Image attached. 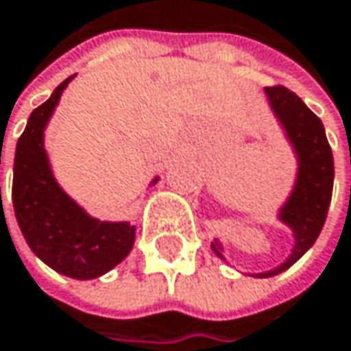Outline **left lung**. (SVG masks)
Instances as JSON below:
<instances>
[{
	"instance_id": "8db88e82",
	"label": "left lung",
	"mask_w": 351,
	"mask_h": 351,
	"mask_svg": "<svg viewBox=\"0 0 351 351\" xmlns=\"http://www.w3.org/2000/svg\"><path fill=\"white\" fill-rule=\"evenodd\" d=\"M265 99L278 126L288 141L294 159L296 176L286 200L276 210V219L292 231L290 256L271 269L250 274L254 278H271L298 262L317 241L331 202L333 192V153L325 136L323 122L306 108V104L286 88H265ZM213 254L225 263V245L221 239L210 241Z\"/></svg>"
}]
</instances>
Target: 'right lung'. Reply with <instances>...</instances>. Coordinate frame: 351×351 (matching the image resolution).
Returning a JSON list of instances; mask_svg holds the SVG:
<instances>
[{"mask_svg": "<svg viewBox=\"0 0 351 351\" xmlns=\"http://www.w3.org/2000/svg\"><path fill=\"white\" fill-rule=\"evenodd\" d=\"M73 77L65 80L30 114L16 145L12 200L20 231L38 260L67 278L93 280L130 254L136 227L128 221L91 217L61 188L53 173L45 130ZM157 182L159 176L151 180V186Z\"/></svg>", "mask_w": 351, "mask_h": 351, "instance_id": "1", "label": "right lung"}]
</instances>
